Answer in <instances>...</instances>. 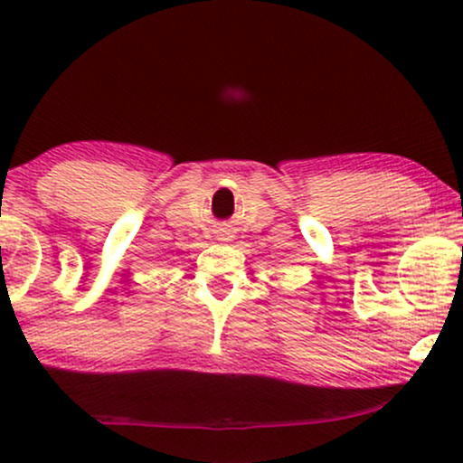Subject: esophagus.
Returning <instances> with one entry per match:
<instances>
[{
  "label": "esophagus",
  "mask_w": 463,
  "mask_h": 463,
  "mask_svg": "<svg viewBox=\"0 0 463 463\" xmlns=\"http://www.w3.org/2000/svg\"><path fill=\"white\" fill-rule=\"evenodd\" d=\"M228 239H232V235H231V232H226V237H224V241H228Z\"/></svg>",
  "instance_id": "esophagus-1"
}]
</instances>
